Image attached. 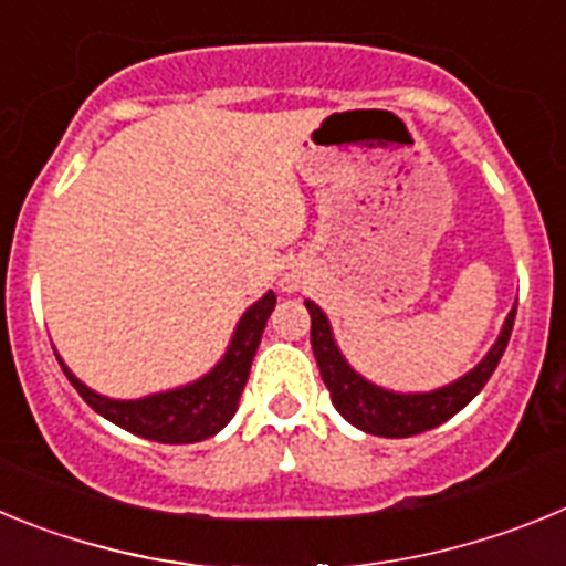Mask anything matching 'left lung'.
<instances>
[{"mask_svg":"<svg viewBox=\"0 0 566 566\" xmlns=\"http://www.w3.org/2000/svg\"><path fill=\"white\" fill-rule=\"evenodd\" d=\"M306 308L312 314L314 357H317L319 365V377H323L328 394H332L334 408L354 428L385 439L417 437V433L431 431L437 424L448 422L453 413L462 411L464 405L482 391L484 382L496 371L499 359H502L504 348H507L510 332H513V319H516V308H513L507 319H504L502 334H499V339L488 352V357L473 371L464 374L462 379L428 394H394L359 377L352 365L345 363L343 354H339L326 314L319 312V306H314L312 300H306Z\"/></svg>","mask_w":566,"mask_h":566,"instance_id":"8db88e82","label":"left lung"}]
</instances>
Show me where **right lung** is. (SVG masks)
<instances>
[{"label": "right lung", "instance_id": "add662e5", "mask_svg": "<svg viewBox=\"0 0 566 566\" xmlns=\"http://www.w3.org/2000/svg\"><path fill=\"white\" fill-rule=\"evenodd\" d=\"M274 303H277L274 292H266L254 306H249L234 328V337L221 363L214 365L207 377L195 379L184 388H172V391L153 394L144 399H107L90 391L82 379L73 377V371L62 359L59 365L73 382V388L82 394L84 402L124 431L164 444L201 442L221 431L238 411L240 394L249 379V368H252L269 314L274 312Z\"/></svg>", "mask_w": 566, "mask_h": 566}]
</instances>
